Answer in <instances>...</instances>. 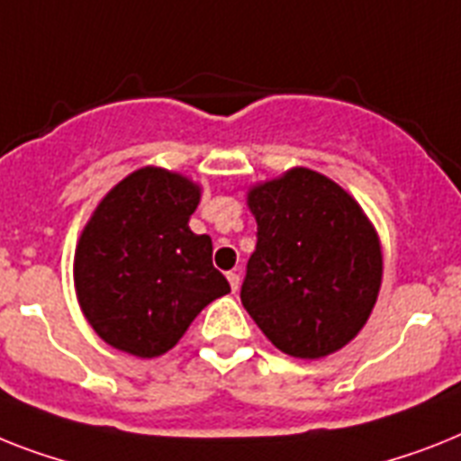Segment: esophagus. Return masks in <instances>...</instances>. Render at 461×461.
<instances>
[{"label":"esophagus","mask_w":461,"mask_h":461,"mask_svg":"<svg viewBox=\"0 0 461 461\" xmlns=\"http://www.w3.org/2000/svg\"><path fill=\"white\" fill-rule=\"evenodd\" d=\"M226 277H228V283H230V290L238 292V290H240V273L230 271Z\"/></svg>","instance_id":"obj_1"}]
</instances>
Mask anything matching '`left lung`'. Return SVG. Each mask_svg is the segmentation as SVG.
Returning <instances> with one entry per match:
<instances>
[{
	"instance_id": "8db88e82",
	"label": "left lung",
	"mask_w": 461,
	"mask_h": 461,
	"mask_svg": "<svg viewBox=\"0 0 461 461\" xmlns=\"http://www.w3.org/2000/svg\"><path fill=\"white\" fill-rule=\"evenodd\" d=\"M257 249L242 306L276 348L302 360L339 351L370 318L382 242L353 195L306 167L247 190Z\"/></svg>"
}]
</instances>
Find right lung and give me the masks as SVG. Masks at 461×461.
<instances>
[{"label": "right lung", "instance_id": "1", "mask_svg": "<svg viewBox=\"0 0 461 461\" xmlns=\"http://www.w3.org/2000/svg\"><path fill=\"white\" fill-rule=\"evenodd\" d=\"M203 188L178 171L140 167L108 190L75 247V292L105 344L158 358L207 303L230 292L212 238L190 230Z\"/></svg>", "mask_w": 461, "mask_h": 461}]
</instances>
